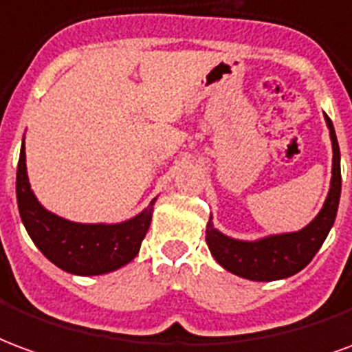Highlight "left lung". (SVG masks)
Instances as JSON below:
<instances>
[{"instance_id":"1","label":"left lung","mask_w":352,"mask_h":352,"mask_svg":"<svg viewBox=\"0 0 352 352\" xmlns=\"http://www.w3.org/2000/svg\"><path fill=\"white\" fill-rule=\"evenodd\" d=\"M324 122L330 131L334 155H332L330 189L320 212L304 229L264 236L258 240H238L223 234L215 229L210 215V221L206 225V243L212 257L227 272L251 281H276L298 274L317 255V251L327 240L328 232L336 221L341 195L340 146L336 138L334 125L327 114H324Z\"/></svg>"}]
</instances>
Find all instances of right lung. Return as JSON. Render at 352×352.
I'll return each mask as SVG.
<instances>
[{
	"label": "right lung",
	"mask_w": 352,
	"mask_h": 352,
	"mask_svg": "<svg viewBox=\"0 0 352 352\" xmlns=\"http://www.w3.org/2000/svg\"><path fill=\"white\" fill-rule=\"evenodd\" d=\"M122 223H76L46 210L33 193L22 140L16 168V202L28 234L50 263L74 276L109 274L138 255L150 229L153 204Z\"/></svg>",
	"instance_id": "1"
}]
</instances>
